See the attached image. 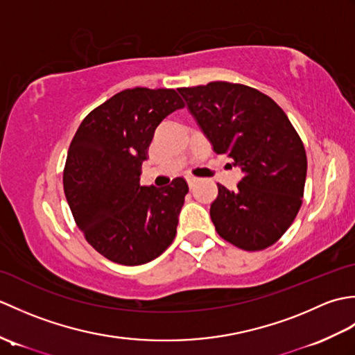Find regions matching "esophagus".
<instances>
[{
	"label": "esophagus",
	"instance_id": "34e87169",
	"mask_svg": "<svg viewBox=\"0 0 355 355\" xmlns=\"http://www.w3.org/2000/svg\"><path fill=\"white\" fill-rule=\"evenodd\" d=\"M186 180H187V184H189V187H191V189H192V187L195 186V183H197V182H198V180H197V178H193V177H187Z\"/></svg>",
	"mask_w": 355,
	"mask_h": 355
}]
</instances>
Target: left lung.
Instances as JSON below:
<instances>
[{"label": "left lung", "instance_id": "8db88e82", "mask_svg": "<svg viewBox=\"0 0 355 355\" xmlns=\"http://www.w3.org/2000/svg\"><path fill=\"white\" fill-rule=\"evenodd\" d=\"M216 154L243 172L235 191L218 183L210 218L223 239L247 252L277 243L296 218L305 189L306 154L279 105L232 82L178 88Z\"/></svg>", "mask_w": 355, "mask_h": 355}]
</instances>
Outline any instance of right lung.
I'll use <instances>...</instances> for the list:
<instances>
[{"mask_svg": "<svg viewBox=\"0 0 355 355\" xmlns=\"http://www.w3.org/2000/svg\"><path fill=\"white\" fill-rule=\"evenodd\" d=\"M183 107L172 88H128L89 112L70 143L67 201L88 244L112 262L141 266L175 238L189 186L183 177L140 186V173L155 128Z\"/></svg>", "mask_w": 355, "mask_h": 355, "instance_id": "1", "label": "right lung"}]
</instances>
